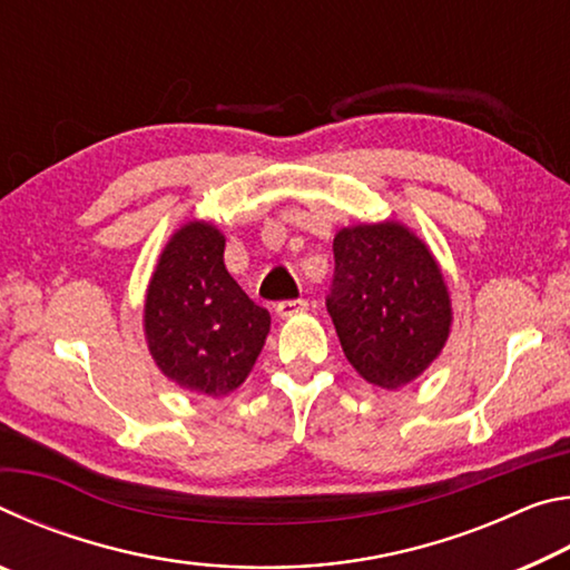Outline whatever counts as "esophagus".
Instances as JSON below:
<instances>
[{"label":"esophagus","mask_w":570,"mask_h":570,"mask_svg":"<svg viewBox=\"0 0 570 570\" xmlns=\"http://www.w3.org/2000/svg\"><path fill=\"white\" fill-rule=\"evenodd\" d=\"M306 302L304 298H294V302H278L276 304V316H282V320H292V316L306 312Z\"/></svg>","instance_id":"esophagus-1"}]
</instances>
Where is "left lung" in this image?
Returning a JSON list of instances; mask_svg holds the SVG:
<instances>
[{
	"mask_svg": "<svg viewBox=\"0 0 570 570\" xmlns=\"http://www.w3.org/2000/svg\"><path fill=\"white\" fill-rule=\"evenodd\" d=\"M326 308L346 360L382 390L417 380L440 356L452 326L438 258L400 220L336 230Z\"/></svg>",
	"mask_w": 570,
	"mask_h": 570,
	"instance_id": "obj_1",
	"label": "left lung"
}]
</instances>
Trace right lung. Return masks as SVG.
<instances>
[{
	"label": "right lung",
	"instance_id": "obj_1",
	"mask_svg": "<svg viewBox=\"0 0 570 570\" xmlns=\"http://www.w3.org/2000/svg\"><path fill=\"white\" fill-rule=\"evenodd\" d=\"M226 236L188 220L153 268L142 330L153 362L180 390L224 397L238 390L264 350L272 316L246 296L224 264Z\"/></svg>",
	"mask_w": 570,
	"mask_h": 570
}]
</instances>
